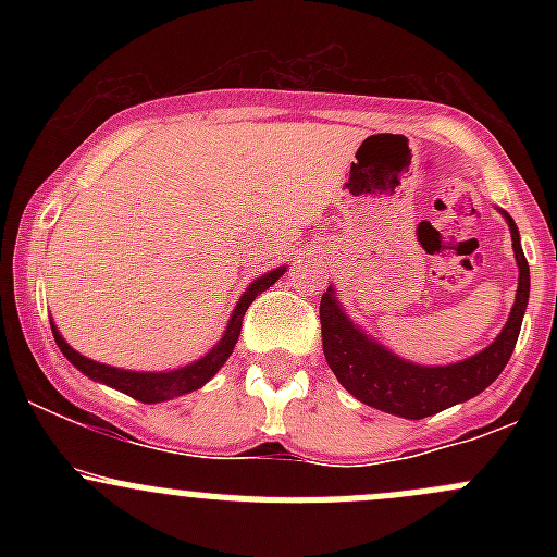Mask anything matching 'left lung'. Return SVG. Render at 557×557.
I'll return each instance as SVG.
<instances>
[{
  "instance_id": "left-lung-1",
  "label": "left lung",
  "mask_w": 557,
  "mask_h": 557,
  "mask_svg": "<svg viewBox=\"0 0 557 557\" xmlns=\"http://www.w3.org/2000/svg\"><path fill=\"white\" fill-rule=\"evenodd\" d=\"M498 212L504 215L509 234H512V250L520 272L518 296H515L512 312H509L502 334L485 350L474 352L463 361L445 363V367H425V363H414L396 356L345 312L342 301L336 299V288L329 285V290L320 299L323 356L331 372L336 374V380L350 396H356L367 407L380 409V412L420 420L480 396L504 372L515 345H518L522 314H525L528 294H531V272H528L520 232L512 215L504 210Z\"/></svg>"
}]
</instances>
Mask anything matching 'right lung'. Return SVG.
<instances>
[{
	"label": "right lung",
	"instance_id": "right-lung-1",
	"mask_svg": "<svg viewBox=\"0 0 557 557\" xmlns=\"http://www.w3.org/2000/svg\"><path fill=\"white\" fill-rule=\"evenodd\" d=\"M283 274H285V267H277L272 269V272L252 280V283L243 290V296H239L237 307H234L232 318H228L226 323V331H223L221 339L215 342V347L207 350L201 358H196V361L185 363V367L170 369V372H132V369H117V367H107V363L91 361V358L81 356V352H77L75 347L61 336V331L55 329V323H50V329H53L55 345H59V350L64 352L66 361H70L77 372L91 377L94 383L115 387V391L126 393V396L137 398V401L143 404L170 401L174 396H185V393L190 391H199L201 385H207L212 377H215L218 369H221L223 363L228 361V356L234 352V345H237L239 339V331H243V318L247 307L252 305V299H256L258 294L272 288Z\"/></svg>",
	"mask_w": 557,
	"mask_h": 557
}]
</instances>
